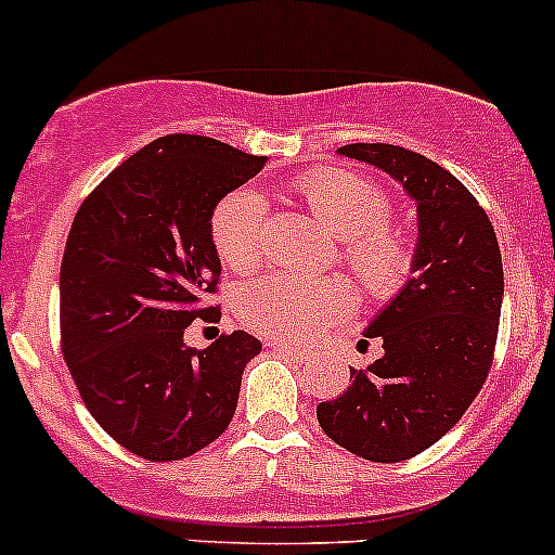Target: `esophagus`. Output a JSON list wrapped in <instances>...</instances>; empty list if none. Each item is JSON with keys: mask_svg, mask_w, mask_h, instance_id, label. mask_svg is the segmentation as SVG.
<instances>
[{"mask_svg": "<svg viewBox=\"0 0 555 555\" xmlns=\"http://www.w3.org/2000/svg\"><path fill=\"white\" fill-rule=\"evenodd\" d=\"M268 346H271V349L276 351V354L289 357V360H295V362H306V360H309V357H311L306 349H295V346L279 344V340H268Z\"/></svg>", "mask_w": 555, "mask_h": 555, "instance_id": "1", "label": "esophagus"}]
</instances>
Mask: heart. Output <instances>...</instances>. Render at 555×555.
<instances>
[{
  "mask_svg": "<svg viewBox=\"0 0 555 555\" xmlns=\"http://www.w3.org/2000/svg\"><path fill=\"white\" fill-rule=\"evenodd\" d=\"M295 193L333 236L344 238V262L371 295L397 293L413 268V246L386 225L389 198L378 184L349 171H313ZM211 242L231 271H251L266 255V201L257 190L228 193L211 215ZM351 293L335 279L271 273L246 284L238 317L246 327L279 340H309L324 324L349 311Z\"/></svg>",
  "mask_w": 555,
  "mask_h": 555,
  "instance_id": "obj_1",
  "label": "heart"
}]
</instances>
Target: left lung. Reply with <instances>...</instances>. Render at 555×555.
Here are the masks:
<instances>
[{"label":"left lung","instance_id":"left-lung-1","mask_svg":"<svg viewBox=\"0 0 555 555\" xmlns=\"http://www.w3.org/2000/svg\"><path fill=\"white\" fill-rule=\"evenodd\" d=\"M338 155L389 173L416 204L411 279L362 333L384 354L351 371L349 389L319 402L330 440L371 462H402L438 443L489 376L505 276L494 225L435 160L395 144H346Z\"/></svg>","mask_w":555,"mask_h":555}]
</instances>
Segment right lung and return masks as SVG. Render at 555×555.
I'll use <instances>...</instances> for the list:
<instances>
[{
	"mask_svg": "<svg viewBox=\"0 0 555 555\" xmlns=\"http://www.w3.org/2000/svg\"><path fill=\"white\" fill-rule=\"evenodd\" d=\"M268 158L193 133L160 137L82 201L61 260V346L91 416L122 449L177 462L215 443L236 413L255 335L184 344L222 266L211 215Z\"/></svg>",
	"mask_w": 555,
	"mask_h": 555,
	"instance_id": "add662e5",
	"label": "right lung"
}]
</instances>
